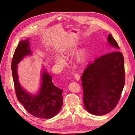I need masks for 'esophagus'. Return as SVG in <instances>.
<instances>
[{
	"label": "esophagus",
	"mask_w": 135,
	"mask_h": 135,
	"mask_svg": "<svg viewBox=\"0 0 135 135\" xmlns=\"http://www.w3.org/2000/svg\"><path fill=\"white\" fill-rule=\"evenodd\" d=\"M74 78H75V79L76 80H80V75H79V74H74Z\"/></svg>",
	"instance_id": "34e87169"
}]
</instances>
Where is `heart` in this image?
Returning a JSON list of instances; mask_svg holds the SVG:
<instances>
[{
	"instance_id": "obj_1",
	"label": "heart",
	"mask_w": 135,
	"mask_h": 135,
	"mask_svg": "<svg viewBox=\"0 0 135 135\" xmlns=\"http://www.w3.org/2000/svg\"><path fill=\"white\" fill-rule=\"evenodd\" d=\"M76 59L78 61H82L83 60V57L81 55H78L76 56ZM55 61L58 65H62L65 62V60H64V57L62 55H57L55 56Z\"/></svg>"
}]
</instances>
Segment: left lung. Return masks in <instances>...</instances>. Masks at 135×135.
Returning a JSON list of instances; mask_svg holds the SVG:
<instances>
[{"instance_id": "obj_1", "label": "left lung", "mask_w": 135, "mask_h": 135, "mask_svg": "<svg viewBox=\"0 0 135 135\" xmlns=\"http://www.w3.org/2000/svg\"><path fill=\"white\" fill-rule=\"evenodd\" d=\"M108 42L115 51L89 64L81 78L85 108L95 115H105L115 108L125 83L123 56L111 34L108 35Z\"/></svg>"}]
</instances>
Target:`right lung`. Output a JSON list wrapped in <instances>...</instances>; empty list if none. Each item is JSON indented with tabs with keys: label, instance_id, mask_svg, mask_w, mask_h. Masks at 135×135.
I'll use <instances>...</instances> for the list:
<instances>
[{
	"label": "right lung",
	"instance_id": "add662e5",
	"mask_svg": "<svg viewBox=\"0 0 135 135\" xmlns=\"http://www.w3.org/2000/svg\"><path fill=\"white\" fill-rule=\"evenodd\" d=\"M29 39L20 41L15 51L12 61V73L16 96L27 111L33 116L50 119L55 116L63 104L62 89L56 87L52 76L44 69L42 83L36 95H32L23 89L18 81L17 64L25 56L32 54Z\"/></svg>",
	"mask_w": 135,
	"mask_h": 135
}]
</instances>
